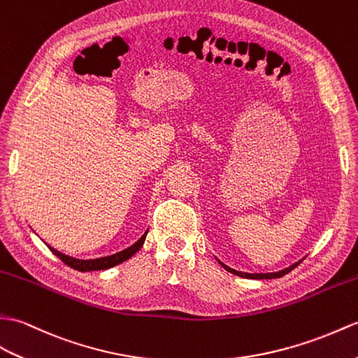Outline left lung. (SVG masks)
<instances>
[{
    "mask_svg": "<svg viewBox=\"0 0 358 358\" xmlns=\"http://www.w3.org/2000/svg\"><path fill=\"white\" fill-rule=\"evenodd\" d=\"M302 261H299V262H296L294 265H292V267H288V268H285V270H282V271H278V273H265V274H250V273H243V271H236V270H234V268H230V267H227V265H224L222 262H220L224 268H226L227 271H230V273H234V274H236V276H241V278H247V279H274V278H282V276H285L287 273H289L292 271L293 268H296L299 264H301Z\"/></svg>",
    "mask_w": 358,
    "mask_h": 358,
    "instance_id": "8db88e82",
    "label": "left lung"
}]
</instances>
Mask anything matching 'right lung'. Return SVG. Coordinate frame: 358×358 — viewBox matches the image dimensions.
Masks as SVG:
<instances>
[{"instance_id": "1", "label": "right lung", "mask_w": 358, "mask_h": 358, "mask_svg": "<svg viewBox=\"0 0 358 358\" xmlns=\"http://www.w3.org/2000/svg\"><path fill=\"white\" fill-rule=\"evenodd\" d=\"M146 235H148V231H146V234H145L143 236H141V238L137 241V243H136L134 245L128 247L127 250L119 252V253L111 255V256H106V257H99V259H90V261L74 259V257H70V256H66V255H64V253H61V252L55 250L53 247H50V245H48V248H50V250H52L57 257H59V259H61L65 265H69V267H71V268H74V270H78V271L106 270V268H111V267H114V265H119V264L124 262L127 259H129V257H131L132 255H136V253L140 250V247L143 245Z\"/></svg>"}]
</instances>
